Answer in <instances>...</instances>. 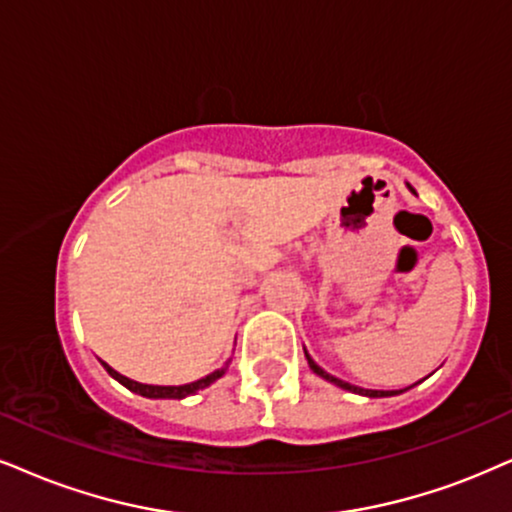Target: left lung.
<instances>
[{
	"label": "left lung",
	"instance_id": "obj_1",
	"mask_svg": "<svg viewBox=\"0 0 512 512\" xmlns=\"http://www.w3.org/2000/svg\"><path fill=\"white\" fill-rule=\"evenodd\" d=\"M410 187V185H408ZM413 189V187H410ZM306 358H308V365H311V370L315 372V375H320V377H325L327 382H334L337 384V387H342V389H346V391H353V394H363V396H372V399H377V396H394V394H401V391H406V389H401V391H372V389H361V387H356V384H349V382H344V380H337V377H332L330 372H325L323 368H320L318 363L313 361L311 356H308L306 353Z\"/></svg>",
	"mask_w": 512,
	"mask_h": 512
}]
</instances>
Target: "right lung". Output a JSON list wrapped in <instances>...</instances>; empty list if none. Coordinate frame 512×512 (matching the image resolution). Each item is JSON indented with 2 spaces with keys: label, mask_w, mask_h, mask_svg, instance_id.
Returning <instances> with one entry per match:
<instances>
[{
  "label": "right lung",
  "mask_w": 512,
  "mask_h": 512,
  "mask_svg": "<svg viewBox=\"0 0 512 512\" xmlns=\"http://www.w3.org/2000/svg\"><path fill=\"white\" fill-rule=\"evenodd\" d=\"M104 368H106V372H109L111 377H116V380L121 382V384H125V387H128L130 391L147 396V399H185V396L208 387V384H213V382L218 380V377L225 375V368H220L216 372H211V375H206L204 380H197V382H192V384H182V387H154V384H140V382H135V380H128V377L118 375V372L113 370L111 365H106V363H104Z\"/></svg>",
  "instance_id": "1"
}]
</instances>
